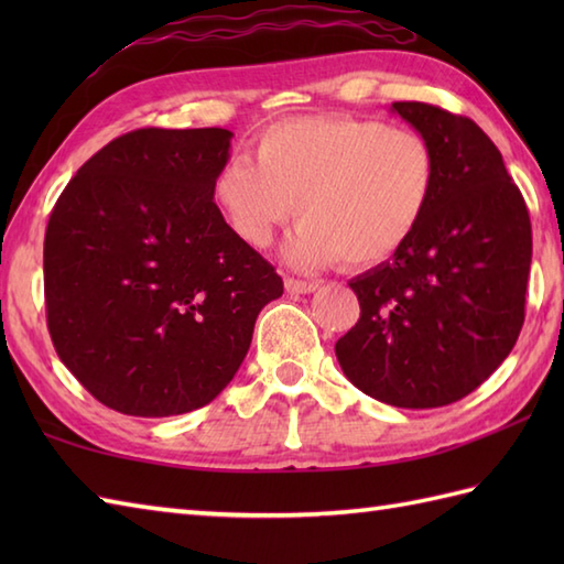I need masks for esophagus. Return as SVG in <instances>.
<instances>
[{"label": "esophagus", "mask_w": 564, "mask_h": 564, "mask_svg": "<svg viewBox=\"0 0 564 564\" xmlns=\"http://www.w3.org/2000/svg\"><path fill=\"white\" fill-rule=\"evenodd\" d=\"M285 291L291 295H307L317 291L315 281H297V279H285Z\"/></svg>", "instance_id": "obj_1"}]
</instances>
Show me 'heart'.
<instances>
[{
  "mask_svg": "<svg viewBox=\"0 0 564 564\" xmlns=\"http://www.w3.org/2000/svg\"><path fill=\"white\" fill-rule=\"evenodd\" d=\"M436 182V150L414 130L373 118L301 116L259 133L254 162L227 160L210 194L232 232L259 249L301 215L283 247L295 269L339 259L368 269L414 237Z\"/></svg>",
  "mask_w": 564,
  "mask_h": 564,
  "instance_id": "obj_1",
  "label": "heart"
}]
</instances>
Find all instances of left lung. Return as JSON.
I'll list each match as a JSON object with an SVG mask.
<instances>
[{
	"label": "left lung",
	"mask_w": 564,
	"mask_h": 564,
	"mask_svg": "<svg viewBox=\"0 0 564 564\" xmlns=\"http://www.w3.org/2000/svg\"><path fill=\"white\" fill-rule=\"evenodd\" d=\"M390 111L434 145L436 194L410 242L351 279L361 319L334 351L368 398L431 410L480 388L517 344L531 218L475 121L422 101H394Z\"/></svg>",
	"instance_id": "1"
}]
</instances>
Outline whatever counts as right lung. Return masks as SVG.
I'll list each match as a JSON object with an SVG mask.
<instances>
[{
    "instance_id": "1",
    "label": "right lung",
    "mask_w": 564,
    "mask_h": 564,
    "mask_svg": "<svg viewBox=\"0 0 564 564\" xmlns=\"http://www.w3.org/2000/svg\"><path fill=\"white\" fill-rule=\"evenodd\" d=\"M225 128H142L79 166L45 230L47 329L69 373L130 416L213 402L281 275L210 194Z\"/></svg>"
}]
</instances>
